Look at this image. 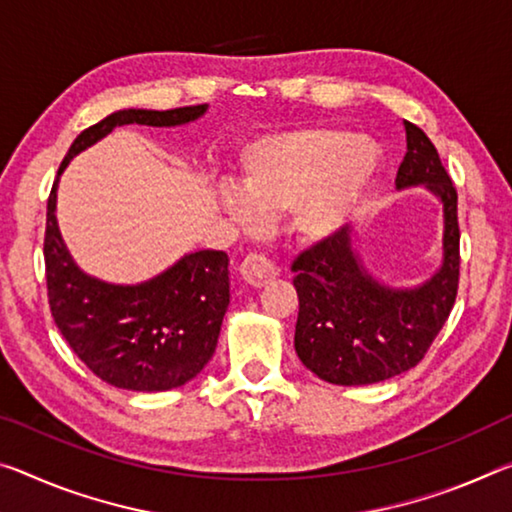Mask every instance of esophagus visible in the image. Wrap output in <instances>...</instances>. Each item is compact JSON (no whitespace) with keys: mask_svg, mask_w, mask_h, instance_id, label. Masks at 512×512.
Wrapping results in <instances>:
<instances>
[{"mask_svg":"<svg viewBox=\"0 0 512 512\" xmlns=\"http://www.w3.org/2000/svg\"><path fill=\"white\" fill-rule=\"evenodd\" d=\"M280 275V269L275 266L269 257L264 255H248L241 264V278L248 282L250 287H266Z\"/></svg>","mask_w":512,"mask_h":512,"instance_id":"34e87169","label":"esophagus"}]
</instances>
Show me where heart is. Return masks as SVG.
Masks as SVG:
<instances>
[{
  "label": "heart",
  "instance_id": "1",
  "mask_svg": "<svg viewBox=\"0 0 512 512\" xmlns=\"http://www.w3.org/2000/svg\"><path fill=\"white\" fill-rule=\"evenodd\" d=\"M383 152L342 127H300L257 136L241 150L237 182L218 205L243 230L287 209L303 243H323L355 221L369 200Z\"/></svg>",
  "mask_w": 512,
  "mask_h": 512
}]
</instances>
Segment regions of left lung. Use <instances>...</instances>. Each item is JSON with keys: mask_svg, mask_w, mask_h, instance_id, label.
<instances>
[{"mask_svg": "<svg viewBox=\"0 0 512 512\" xmlns=\"http://www.w3.org/2000/svg\"><path fill=\"white\" fill-rule=\"evenodd\" d=\"M408 152L396 189H424L442 207L440 262L426 280L396 287L369 271L358 230L305 250L291 269L298 294L294 348L332 385H373L419 364L456 303L460 269L458 193L435 145L403 120Z\"/></svg>", "mask_w": 512, "mask_h": 512, "instance_id": "8db88e82", "label": "left lung"}]
</instances>
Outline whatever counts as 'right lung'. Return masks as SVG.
I'll list each match as a JSON object with an SVG mask.
<instances>
[{
    "instance_id": "obj_1",
    "label": "right lung",
    "mask_w": 512,
    "mask_h": 512,
    "mask_svg": "<svg viewBox=\"0 0 512 512\" xmlns=\"http://www.w3.org/2000/svg\"><path fill=\"white\" fill-rule=\"evenodd\" d=\"M209 104L170 111L120 109L81 132L59 177L79 152L116 127H182L205 116ZM47 200L45 269L56 328L77 358L104 383L132 392L182 387L216 351L230 305V257L223 250L186 253L152 278L116 285L79 269L56 221V189Z\"/></svg>"
}]
</instances>
